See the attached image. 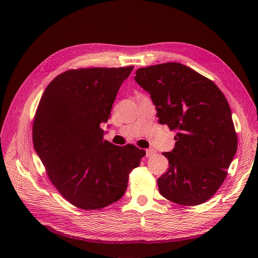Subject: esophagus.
<instances>
[{
	"mask_svg": "<svg viewBox=\"0 0 258 258\" xmlns=\"http://www.w3.org/2000/svg\"><path fill=\"white\" fill-rule=\"evenodd\" d=\"M155 153H156V151L154 149H147L146 150V156L147 157H152Z\"/></svg>",
	"mask_w": 258,
	"mask_h": 258,
	"instance_id": "esophagus-1",
	"label": "esophagus"
}]
</instances>
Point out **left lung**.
Instances as JSON below:
<instances>
[{"mask_svg": "<svg viewBox=\"0 0 258 258\" xmlns=\"http://www.w3.org/2000/svg\"><path fill=\"white\" fill-rule=\"evenodd\" d=\"M136 82L151 96L161 124L176 131L168 170L157 179L167 200L185 206L202 204L223 185L237 152L230 105L217 86L176 62L136 71Z\"/></svg>", "mask_w": 258, "mask_h": 258, "instance_id": "8db88e82", "label": "left lung"}]
</instances>
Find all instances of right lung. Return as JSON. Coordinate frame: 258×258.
I'll list each match as a JSON object with an SVG mask.
<instances>
[{
	"instance_id": "add662e5",
	"label": "right lung",
	"mask_w": 258,
	"mask_h": 258,
	"mask_svg": "<svg viewBox=\"0 0 258 258\" xmlns=\"http://www.w3.org/2000/svg\"><path fill=\"white\" fill-rule=\"evenodd\" d=\"M134 66L69 69L46 88L32 124V142L47 175L72 205L104 208L119 200L146 152L104 140L101 122Z\"/></svg>"
}]
</instances>
